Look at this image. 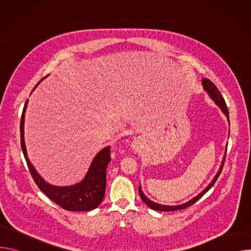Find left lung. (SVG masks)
I'll list each match as a JSON object with an SVG mask.
<instances>
[{"instance_id":"obj_1","label":"left lung","mask_w":251,"mask_h":251,"mask_svg":"<svg viewBox=\"0 0 251 251\" xmlns=\"http://www.w3.org/2000/svg\"><path fill=\"white\" fill-rule=\"evenodd\" d=\"M201 83H202V86H203V89L204 91L208 94V96L211 98V100L216 103L219 107L220 109L223 111V113L226 116L227 118V121L229 123V115H228V110H227V107H226V101L224 99V97L222 96L220 90L218 89V87L214 85L209 79L207 78H202L201 79ZM226 154L224 156V159L222 161V164H221V167L217 173V175L214 176V177L212 178V181L206 186V188L204 190H202L199 195H197L196 197H194L192 200H190L189 201L187 202H184L182 204H177V205H166V204H161V203H158V202H155L153 201H151L150 199H148L144 193H143L142 189H141V185L139 186V195L142 199V201H144L149 207H151L152 209H155V210H159V211H173V210H177V209H183V208H186L190 205H192L193 203H195L198 200H200L213 185L214 183L217 182L218 177L223 170V167H224V164H225V160H226Z\"/></svg>"}]
</instances>
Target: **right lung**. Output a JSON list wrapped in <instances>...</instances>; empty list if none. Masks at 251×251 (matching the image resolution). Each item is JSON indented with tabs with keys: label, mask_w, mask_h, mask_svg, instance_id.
<instances>
[{
	"label": "right lung",
	"mask_w": 251,
	"mask_h": 251,
	"mask_svg": "<svg viewBox=\"0 0 251 251\" xmlns=\"http://www.w3.org/2000/svg\"><path fill=\"white\" fill-rule=\"evenodd\" d=\"M46 77H44L41 81H43ZM40 82L34 86L33 90L40 84ZM27 103L28 99L25 101L21 118V146L33 181L47 197L66 210L87 211L96 208L102 202L105 195L106 170L107 166L111 161L110 146L103 148L95 155L86 175L79 183L71 186H54L48 183L34 169L26 154L24 128Z\"/></svg>",
	"instance_id": "obj_1"
}]
</instances>
